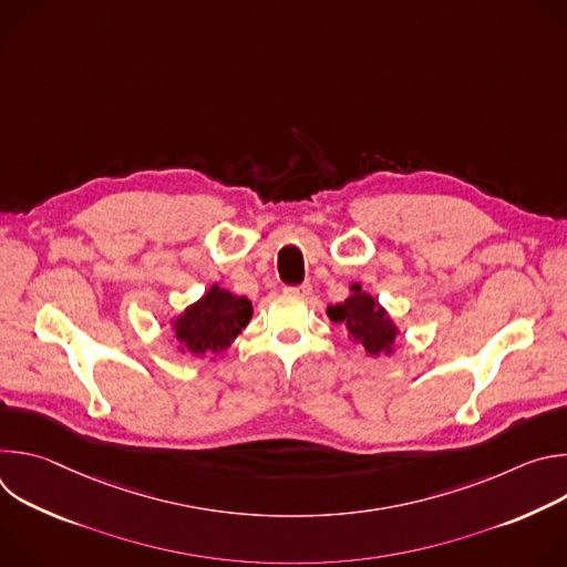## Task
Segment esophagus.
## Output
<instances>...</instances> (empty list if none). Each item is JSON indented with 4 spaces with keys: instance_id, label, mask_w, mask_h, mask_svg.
<instances>
[{
    "instance_id": "34e87169",
    "label": "esophagus",
    "mask_w": 567,
    "mask_h": 567,
    "mask_svg": "<svg viewBox=\"0 0 567 567\" xmlns=\"http://www.w3.org/2000/svg\"><path fill=\"white\" fill-rule=\"evenodd\" d=\"M285 291L291 293V296H302V298H307V296L311 293V285H309V282H302V285H298V287H285Z\"/></svg>"
}]
</instances>
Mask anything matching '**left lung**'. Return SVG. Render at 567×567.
<instances>
[{"label":"left lung","instance_id":"left-lung-1","mask_svg":"<svg viewBox=\"0 0 567 567\" xmlns=\"http://www.w3.org/2000/svg\"><path fill=\"white\" fill-rule=\"evenodd\" d=\"M350 289L352 293L343 302L328 307L330 320L346 326L348 339L359 343L365 354H392L399 334L392 318L368 291H361V285H352Z\"/></svg>","mask_w":567,"mask_h":567}]
</instances>
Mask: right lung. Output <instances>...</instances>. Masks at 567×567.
<instances>
[{"label": "right lung", "mask_w": 567, "mask_h": 567, "mask_svg": "<svg viewBox=\"0 0 567 567\" xmlns=\"http://www.w3.org/2000/svg\"><path fill=\"white\" fill-rule=\"evenodd\" d=\"M254 316L251 300L213 285L197 302L186 307L173 320L182 352L193 357H213L224 352L235 337L249 326Z\"/></svg>", "instance_id": "right-lung-1"}]
</instances>
